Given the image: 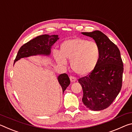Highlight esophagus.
<instances>
[{
	"label": "esophagus",
	"mask_w": 132,
	"mask_h": 132,
	"mask_svg": "<svg viewBox=\"0 0 132 132\" xmlns=\"http://www.w3.org/2000/svg\"><path fill=\"white\" fill-rule=\"evenodd\" d=\"M70 81L71 82H75L77 81V78L74 77L73 76H70Z\"/></svg>",
	"instance_id": "34e87169"
}]
</instances>
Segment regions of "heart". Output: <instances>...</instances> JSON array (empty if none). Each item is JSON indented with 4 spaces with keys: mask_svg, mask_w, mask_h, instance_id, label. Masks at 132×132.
I'll return each mask as SVG.
<instances>
[{
    "mask_svg": "<svg viewBox=\"0 0 132 132\" xmlns=\"http://www.w3.org/2000/svg\"><path fill=\"white\" fill-rule=\"evenodd\" d=\"M56 61L62 65L71 61L72 70L84 76L92 72L98 64L101 55V48L98 43L85 38H74L62 43L59 52L54 53Z\"/></svg>",
    "mask_w": 132,
    "mask_h": 132,
    "instance_id": "heart-1",
    "label": "heart"
}]
</instances>
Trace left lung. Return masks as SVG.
<instances>
[{
    "mask_svg": "<svg viewBox=\"0 0 132 132\" xmlns=\"http://www.w3.org/2000/svg\"><path fill=\"white\" fill-rule=\"evenodd\" d=\"M93 38L101 48L99 62L94 70L79 78L83 90L82 102L92 111H101L111 105L122 86L123 64L118 47L98 30L82 32Z\"/></svg>",
    "mask_w": 132,
    "mask_h": 132,
    "instance_id": "8db88e82",
    "label": "left lung"
}]
</instances>
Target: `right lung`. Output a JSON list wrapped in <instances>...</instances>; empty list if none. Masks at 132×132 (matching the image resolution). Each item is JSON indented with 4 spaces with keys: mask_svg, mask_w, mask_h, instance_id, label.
Returning <instances> with one entry per match:
<instances>
[{
    "mask_svg": "<svg viewBox=\"0 0 132 132\" xmlns=\"http://www.w3.org/2000/svg\"><path fill=\"white\" fill-rule=\"evenodd\" d=\"M58 35H42L37 37L29 41L20 47L17 53L14 62L21 58L28 57L31 55L43 54L48 55L50 54L51 46L58 39ZM58 80L61 86L62 92L66 89L70 84V78L68 75L62 74L58 77Z\"/></svg>",
    "mask_w": 132,
    "mask_h": 132,
    "instance_id": "add662e5",
    "label": "right lung"
}]
</instances>
